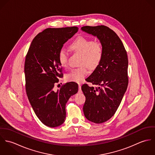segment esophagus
Listing matches in <instances>:
<instances>
[{"label":"esophagus","mask_w":155,"mask_h":155,"mask_svg":"<svg viewBox=\"0 0 155 155\" xmlns=\"http://www.w3.org/2000/svg\"><path fill=\"white\" fill-rule=\"evenodd\" d=\"M82 91V89H81V85H79V91H78V92L79 93H81Z\"/></svg>","instance_id":"1"}]
</instances>
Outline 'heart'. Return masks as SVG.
Returning a JSON list of instances; mask_svg holds the SVG:
<instances>
[{
	"label": "heart",
	"mask_w": 155,
	"mask_h": 155,
	"mask_svg": "<svg viewBox=\"0 0 155 155\" xmlns=\"http://www.w3.org/2000/svg\"><path fill=\"white\" fill-rule=\"evenodd\" d=\"M71 49L82 54L80 64L82 66L72 69L66 76L68 81L76 83L82 82L88 74V67L94 69L101 63L104 55V47L102 44L84 36L76 38L70 45ZM68 52L61 49L58 53L59 64L64 68L68 66Z\"/></svg>",
	"instance_id": "heart-1"
}]
</instances>
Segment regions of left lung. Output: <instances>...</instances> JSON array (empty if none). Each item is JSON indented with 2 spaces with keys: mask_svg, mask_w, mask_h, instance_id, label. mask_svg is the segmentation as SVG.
<instances>
[{
  "mask_svg": "<svg viewBox=\"0 0 155 155\" xmlns=\"http://www.w3.org/2000/svg\"><path fill=\"white\" fill-rule=\"evenodd\" d=\"M81 29L97 36L104 47L101 63L86 79L97 87L87 84L82 86L86 97L85 116L89 121L101 124L114 114L128 87L127 52L120 38L108 27L87 25Z\"/></svg>",
  "mask_w": 155,
  "mask_h": 155,
  "instance_id": "8db88e82",
  "label": "left lung"
}]
</instances>
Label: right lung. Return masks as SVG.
<instances>
[{"instance_id":"1","label":"right lung","mask_w":155,"mask_h":155,"mask_svg":"<svg viewBox=\"0 0 155 155\" xmlns=\"http://www.w3.org/2000/svg\"><path fill=\"white\" fill-rule=\"evenodd\" d=\"M78 29V27L45 29L33 39L25 57L27 95L38 117L49 127H57L64 123L67 102L78 91V85L74 82L54 90L55 84L63 76L58 60L59 51Z\"/></svg>"}]
</instances>
